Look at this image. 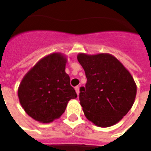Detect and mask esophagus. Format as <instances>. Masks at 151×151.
<instances>
[{"mask_svg":"<svg viewBox=\"0 0 151 151\" xmlns=\"http://www.w3.org/2000/svg\"><path fill=\"white\" fill-rule=\"evenodd\" d=\"M75 90H76V92L77 95L79 96V86H76V87H75Z\"/></svg>","mask_w":151,"mask_h":151,"instance_id":"obj_1","label":"esophagus"}]
</instances>
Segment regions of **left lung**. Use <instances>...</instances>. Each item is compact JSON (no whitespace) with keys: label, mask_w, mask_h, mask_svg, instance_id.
<instances>
[{"label":"left lung","mask_w":151,"mask_h":151,"mask_svg":"<svg viewBox=\"0 0 151 151\" xmlns=\"http://www.w3.org/2000/svg\"><path fill=\"white\" fill-rule=\"evenodd\" d=\"M77 59L87 82L79 101L86 119L99 127L118 123L133 105L137 85L132 75L113 55L80 53Z\"/></svg>","instance_id":"8db88e82"}]
</instances>
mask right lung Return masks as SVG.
Instances as JSON below:
<instances>
[{"instance_id": "obj_1", "label": "right lung", "mask_w": 151, "mask_h": 151, "mask_svg": "<svg viewBox=\"0 0 151 151\" xmlns=\"http://www.w3.org/2000/svg\"><path fill=\"white\" fill-rule=\"evenodd\" d=\"M67 58L53 53L40 59L25 75L18 89L19 102L31 118L49 123L63 114L71 99L77 97L65 72Z\"/></svg>"}]
</instances>
